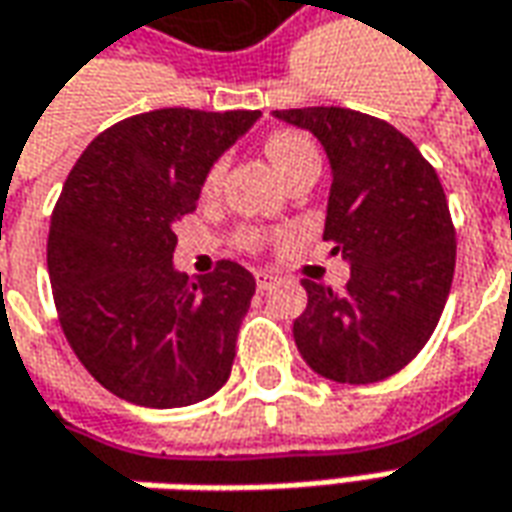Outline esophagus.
<instances>
[{"label": "esophagus", "instance_id": "esophagus-1", "mask_svg": "<svg viewBox=\"0 0 512 512\" xmlns=\"http://www.w3.org/2000/svg\"><path fill=\"white\" fill-rule=\"evenodd\" d=\"M279 284V276H273V273H267V270H256V287L259 290H273Z\"/></svg>", "mask_w": 512, "mask_h": 512}]
</instances>
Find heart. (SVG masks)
Returning <instances> with one entry per match:
<instances>
[{"instance_id": "b5f03b06", "label": "heart", "mask_w": 512, "mask_h": 512, "mask_svg": "<svg viewBox=\"0 0 512 512\" xmlns=\"http://www.w3.org/2000/svg\"><path fill=\"white\" fill-rule=\"evenodd\" d=\"M264 154H267V160L273 163V168L279 171L284 180L293 171H298V168L318 163V152H315L312 140L307 135H301V132H273V135L264 140ZM222 177H225V160H219V163L211 166L205 183H202V194L205 197H214L216 191L222 188ZM262 239L264 236L259 231L242 233V245L245 248L262 245Z\"/></svg>"}]
</instances>
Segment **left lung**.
<instances>
[{"mask_svg": "<svg viewBox=\"0 0 512 512\" xmlns=\"http://www.w3.org/2000/svg\"><path fill=\"white\" fill-rule=\"evenodd\" d=\"M273 118L324 146L332 168L324 239L352 267L341 293L301 281L298 352L335 383L386 380L428 344L451 293L456 233L440 177L403 132L372 115L304 106Z\"/></svg>", "mask_w": 512, "mask_h": 512, "instance_id": "obj_1", "label": "left lung"}]
</instances>
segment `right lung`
<instances>
[{"mask_svg":"<svg viewBox=\"0 0 512 512\" xmlns=\"http://www.w3.org/2000/svg\"><path fill=\"white\" fill-rule=\"evenodd\" d=\"M259 115L177 106L120 120L61 188L47 239L58 321L89 375L120 400L191 406L231 377L256 279L225 259L208 276L177 273L174 225Z\"/></svg>","mask_w":512,"mask_h":512,"instance_id":"1","label":"right lung"}]
</instances>
